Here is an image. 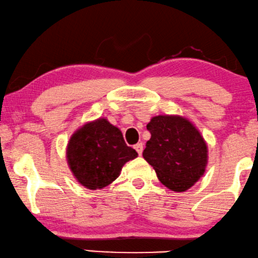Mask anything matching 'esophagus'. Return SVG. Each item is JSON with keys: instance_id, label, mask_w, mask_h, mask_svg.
I'll return each mask as SVG.
<instances>
[{"instance_id": "obj_1", "label": "esophagus", "mask_w": 258, "mask_h": 258, "mask_svg": "<svg viewBox=\"0 0 258 258\" xmlns=\"http://www.w3.org/2000/svg\"><path fill=\"white\" fill-rule=\"evenodd\" d=\"M134 150L138 152V154L141 155V154H143V151H144V144L143 143L137 144L136 146H134Z\"/></svg>"}]
</instances>
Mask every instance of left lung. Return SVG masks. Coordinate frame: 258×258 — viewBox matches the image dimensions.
Segmentation results:
<instances>
[{
    "label": "left lung",
    "mask_w": 258,
    "mask_h": 258,
    "mask_svg": "<svg viewBox=\"0 0 258 258\" xmlns=\"http://www.w3.org/2000/svg\"><path fill=\"white\" fill-rule=\"evenodd\" d=\"M151 139L143 157L168 189L186 191L203 176L208 146L193 122L177 114L155 115L147 124Z\"/></svg>",
    "instance_id": "obj_1"
}]
</instances>
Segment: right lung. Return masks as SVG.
I'll list each match as a JSON object with an SVG mask.
<instances>
[{"instance_id": "add662e5", "label": "right lung", "mask_w": 258, "mask_h": 258, "mask_svg": "<svg viewBox=\"0 0 258 258\" xmlns=\"http://www.w3.org/2000/svg\"><path fill=\"white\" fill-rule=\"evenodd\" d=\"M137 157L121 131L105 117L83 124L67 146V161L74 177L91 190L111 184L120 175L122 166Z\"/></svg>"}]
</instances>
